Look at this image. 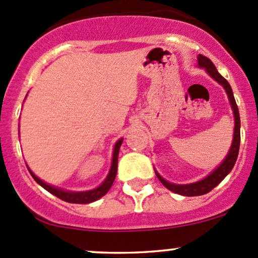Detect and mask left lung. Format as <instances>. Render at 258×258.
I'll use <instances>...</instances> for the list:
<instances>
[{"label": "left lung", "mask_w": 258, "mask_h": 258, "mask_svg": "<svg viewBox=\"0 0 258 258\" xmlns=\"http://www.w3.org/2000/svg\"><path fill=\"white\" fill-rule=\"evenodd\" d=\"M197 67L200 69L206 70L207 74L212 77L216 82L220 83L223 88H225L226 93H227L228 101H230L231 108L233 111V118H235V128H233V139H232V144H231L230 150H228L227 155L226 157L223 158L222 162L210 173L207 175L206 177L200 179V181L194 182V183H186V184H177V183H172V182H168L167 179H165L157 171L155 170L156 176H157L158 179L161 181V183L168 188L170 191L175 192V194L182 195V196H201V195L207 194L210 192L211 189L215 188L228 173L232 171L233 166H235L236 160H237L238 156V150H240V141H241V136H240V128H241V121H240V112H238V107L236 105V100L233 97V92L232 88H231L230 83L227 82L216 70L215 64L212 63L210 58H207L206 56H202V54H199L197 56Z\"/></svg>", "instance_id": "obj_1"}]
</instances>
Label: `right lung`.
<instances>
[{
	"label": "right lung",
	"instance_id": "add662e5",
	"mask_svg": "<svg viewBox=\"0 0 258 258\" xmlns=\"http://www.w3.org/2000/svg\"><path fill=\"white\" fill-rule=\"evenodd\" d=\"M122 141L123 139H119L118 141L114 144L113 147V155H112V162H111V168L108 171V175L106 176V178L103 179L102 183L100 184L98 187L93 189H88V191H67V189L63 188H58V187H54L52 184L46 183L45 181H42L41 178H38L32 171L28 168L30 171L31 176H32L33 179L37 182L40 186H42L46 191H48L49 194L54 195L56 197L61 199L62 201L70 202V204H91V202H95L97 200H100L101 197L105 196L106 194L108 192V189L111 188L112 186L114 178H116L117 175V162H118V152H119V147H121Z\"/></svg>",
	"mask_w": 258,
	"mask_h": 258
}]
</instances>
